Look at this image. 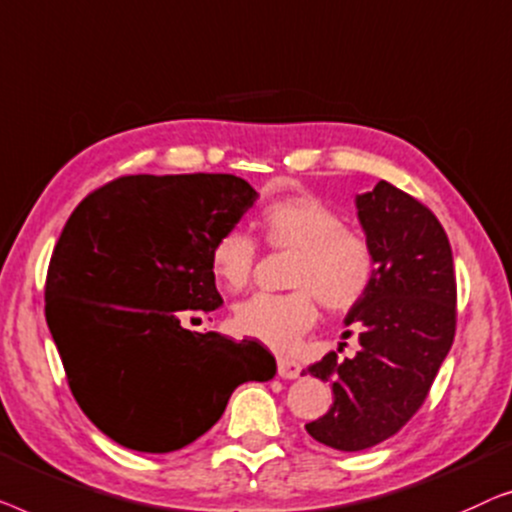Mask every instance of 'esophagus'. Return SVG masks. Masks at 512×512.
Segmentation results:
<instances>
[{"label":"esophagus","mask_w":512,"mask_h":512,"mask_svg":"<svg viewBox=\"0 0 512 512\" xmlns=\"http://www.w3.org/2000/svg\"><path fill=\"white\" fill-rule=\"evenodd\" d=\"M278 376L285 378V380H294L299 378L301 373V366L294 362V359H287V357H278Z\"/></svg>","instance_id":"obj_1"}]
</instances>
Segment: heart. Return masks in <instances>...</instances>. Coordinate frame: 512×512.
Instances as JSON below:
<instances>
[{
  "label": "heart",
  "instance_id": "obj_1",
  "mask_svg": "<svg viewBox=\"0 0 512 512\" xmlns=\"http://www.w3.org/2000/svg\"><path fill=\"white\" fill-rule=\"evenodd\" d=\"M257 229L271 250L292 253L285 294L259 292L236 304L232 327L273 350H290L318 318V301L343 313L369 294L376 280V250L369 236L345 225L334 206L311 192L271 199L257 215ZM257 243L241 229L220 234L211 248V269L227 290L248 285Z\"/></svg>",
  "mask_w": 512,
  "mask_h": 512
}]
</instances>
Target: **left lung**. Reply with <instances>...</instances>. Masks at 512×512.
<instances>
[{"label":"left lung","instance_id":"8db88e82","mask_svg":"<svg viewBox=\"0 0 512 512\" xmlns=\"http://www.w3.org/2000/svg\"><path fill=\"white\" fill-rule=\"evenodd\" d=\"M357 215L378 262L369 294L345 318L359 352L308 366L331 383L334 403L306 431L343 452L387 441L420 410L457 327L455 264L436 215L387 181L359 194Z\"/></svg>","mask_w":512,"mask_h":512}]
</instances>
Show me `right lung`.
I'll list each match as a JSON object with an SVG mask.
<instances>
[{
    "label": "right lung",
    "instance_id": "add662e5",
    "mask_svg": "<svg viewBox=\"0 0 512 512\" xmlns=\"http://www.w3.org/2000/svg\"><path fill=\"white\" fill-rule=\"evenodd\" d=\"M255 199L232 174H139L69 215L48 264L46 322L71 394L115 443L181 450L241 383L276 376L262 343L183 327L222 306L211 248Z\"/></svg>",
    "mask_w": 512,
    "mask_h": 512
}]
</instances>
